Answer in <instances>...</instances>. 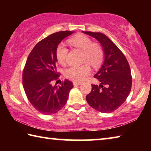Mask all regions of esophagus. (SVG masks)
Listing matches in <instances>:
<instances>
[{
    "label": "esophagus",
    "mask_w": 151,
    "mask_h": 151,
    "mask_svg": "<svg viewBox=\"0 0 151 151\" xmlns=\"http://www.w3.org/2000/svg\"><path fill=\"white\" fill-rule=\"evenodd\" d=\"M73 83L74 85H81V82H76V81H73Z\"/></svg>",
    "instance_id": "34e87169"
}]
</instances>
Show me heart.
<instances>
[{"label": "heart", "mask_w": 151, "mask_h": 151, "mask_svg": "<svg viewBox=\"0 0 151 151\" xmlns=\"http://www.w3.org/2000/svg\"><path fill=\"white\" fill-rule=\"evenodd\" d=\"M70 44L83 51V61L88 62L94 66H99L104 57V52L100 45L93 43L91 39L84 35H79L68 40ZM68 48L65 44L60 43L56 50V57L58 62L64 65L66 63ZM91 67L88 64L83 65H73L65 70L66 78L75 81H83L91 73Z\"/></svg>", "instance_id": "heart-1"}]
</instances>
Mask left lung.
Listing matches in <instances>:
<instances>
[{
	"label": "left lung",
	"mask_w": 151,
	"mask_h": 151,
	"mask_svg": "<svg viewBox=\"0 0 151 151\" xmlns=\"http://www.w3.org/2000/svg\"><path fill=\"white\" fill-rule=\"evenodd\" d=\"M100 42L104 51V62L94 77L100 85H92L86 95L88 104L94 109L109 113L119 108L131 90V68L125 56L116 45L101 32L83 31Z\"/></svg>",
	"instance_id": "left-lung-1"
}]
</instances>
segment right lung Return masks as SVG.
<instances>
[{"instance_id":"obj_1","label":"right lung","mask_w":151,"mask_h":151,"mask_svg":"<svg viewBox=\"0 0 151 151\" xmlns=\"http://www.w3.org/2000/svg\"><path fill=\"white\" fill-rule=\"evenodd\" d=\"M73 31L52 34L35 45L28 57L22 73V84L28 99L34 108L44 114H52L65 105L73 85L65 79L60 85L57 80L56 50L60 42Z\"/></svg>"}]
</instances>
